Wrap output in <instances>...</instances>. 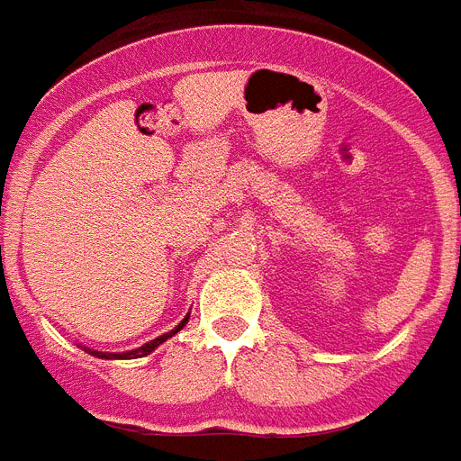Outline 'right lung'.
Listing matches in <instances>:
<instances>
[{"mask_svg": "<svg viewBox=\"0 0 461 461\" xmlns=\"http://www.w3.org/2000/svg\"><path fill=\"white\" fill-rule=\"evenodd\" d=\"M187 319H189V314L185 316V319L180 321V323H177V326L173 328L171 332H166V335H161V338H157V339H149V342L142 344V347H138V349L123 351V354H110V351H95V349H86V351H88V354H91V356H95V358H107V361H110V358H122V361H123V358H142V356L152 354V351L157 349L158 344H164L166 339L173 338V335H176L177 330H183L185 323H187Z\"/></svg>", "mask_w": 461, "mask_h": 461, "instance_id": "1", "label": "right lung"}]
</instances>
